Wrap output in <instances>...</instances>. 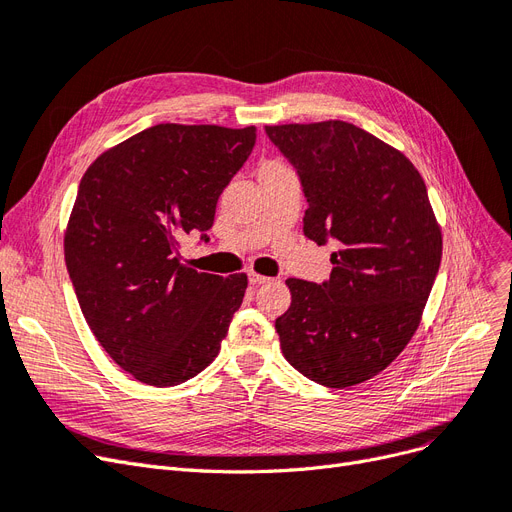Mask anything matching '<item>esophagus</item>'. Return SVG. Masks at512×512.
<instances>
[{"label":"esophagus","instance_id":"obj_1","mask_svg":"<svg viewBox=\"0 0 512 512\" xmlns=\"http://www.w3.org/2000/svg\"><path fill=\"white\" fill-rule=\"evenodd\" d=\"M249 282L253 287H259V285H266V282H270L268 276H261L257 272H249Z\"/></svg>","mask_w":512,"mask_h":512}]
</instances>
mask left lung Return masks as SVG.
Here are the masks:
<instances>
[{"label":"left lung","instance_id":"left-lung-1","mask_svg":"<svg viewBox=\"0 0 512 512\" xmlns=\"http://www.w3.org/2000/svg\"><path fill=\"white\" fill-rule=\"evenodd\" d=\"M266 132L304 185L306 236L337 242L327 282L287 280L291 306L276 318L282 354L316 384H363L409 344L441 266L426 183L399 149L350 122Z\"/></svg>","mask_w":512,"mask_h":512}]
</instances>
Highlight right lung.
I'll return each mask as SVG.
<instances>
[{
	"mask_svg": "<svg viewBox=\"0 0 512 512\" xmlns=\"http://www.w3.org/2000/svg\"><path fill=\"white\" fill-rule=\"evenodd\" d=\"M255 137V126L156 124L103 151L80 181L69 278L97 342L143 384L177 386L211 365L242 304L246 274L196 272L179 238L213 225Z\"/></svg>",
	"mask_w": 512,
	"mask_h": 512,
	"instance_id": "obj_1",
	"label": "right lung"
}]
</instances>
